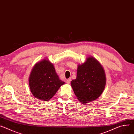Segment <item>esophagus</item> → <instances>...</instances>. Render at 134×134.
Listing matches in <instances>:
<instances>
[{
  "instance_id": "34e87169",
  "label": "esophagus",
  "mask_w": 134,
  "mask_h": 134,
  "mask_svg": "<svg viewBox=\"0 0 134 134\" xmlns=\"http://www.w3.org/2000/svg\"><path fill=\"white\" fill-rule=\"evenodd\" d=\"M71 78H69V79H67V80L66 81V83H67V84H69V83H70V82H71Z\"/></svg>"
}]
</instances>
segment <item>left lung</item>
Segmentation results:
<instances>
[{
  "instance_id": "obj_1",
  "label": "left lung",
  "mask_w": 134,
  "mask_h": 134,
  "mask_svg": "<svg viewBox=\"0 0 134 134\" xmlns=\"http://www.w3.org/2000/svg\"><path fill=\"white\" fill-rule=\"evenodd\" d=\"M105 84L104 70L92 57L88 58L86 62L78 66L76 79L71 82L77 99L83 103L98 98L103 92Z\"/></svg>"
}]
</instances>
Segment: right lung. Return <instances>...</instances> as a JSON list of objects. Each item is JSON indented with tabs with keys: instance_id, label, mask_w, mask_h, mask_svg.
Returning <instances> with one entry per match:
<instances>
[{
	"instance_id": "add662e5",
	"label": "right lung",
	"mask_w": 134,
	"mask_h": 134,
	"mask_svg": "<svg viewBox=\"0 0 134 134\" xmlns=\"http://www.w3.org/2000/svg\"><path fill=\"white\" fill-rule=\"evenodd\" d=\"M65 83L57 75L53 64L45 59L36 64L29 79L30 91L39 99L48 101Z\"/></svg>"
}]
</instances>
